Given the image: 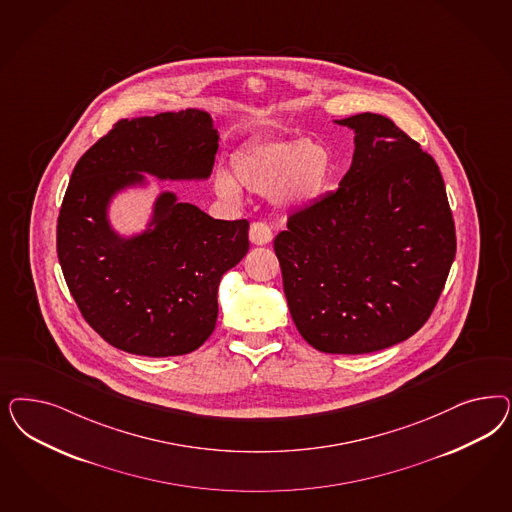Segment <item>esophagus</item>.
<instances>
[{"mask_svg": "<svg viewBox=\"0 0 512 512\" xmlns=\"http://www.w3.org/2000/svg\"><path fill=\"white\" fill-rule=\"evenodd\" d=\"M248 239L252 245H267L273 239V231L264 222H252L248 230Z\"/></svg>", "mask_w": 512, "mask_h": 512, "instance_id": "esophagus-1", "label": "esophagus"}]
</instances>
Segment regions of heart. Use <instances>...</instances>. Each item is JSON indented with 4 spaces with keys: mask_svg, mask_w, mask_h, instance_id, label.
<instances>
[{
    "mask_svg": "<svg viewBox=\"0 0 512 512\" xmlns=\"http://www.w3.org/2000/svg\"><path fill=\"white\" fill-rule=\"evenodd\" d=\"M333 154L303 135L258 139L231 158V173H218L216 194L237 201L241 192L271 196L284 211H305L326 198L333 181Z\"/></svg>",
    "mask_w": 512,
    "mask_h": 512,
    "instance_id": "obj_1",
    "label": "heart"
}]
</instances>
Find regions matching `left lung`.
Returning <instances> with one entry per match:
<instances>
[{
    "instance_id": "obj_1",
    "label": "left lung",
    "mask_w": 512,
    "mask_h": 512,
    "mask_svg": "<svg viewBox=\"0 0 512 512\" xmlns=\"http://www.w3.org/2000/svg\"><path fill=\"white\" fill-rule=\"evenodd\" d=\"M354 132L339 188L275 239L297 331L328 354H369L420 330L443 292L456 231L435 160L386 116L333 120Z\"/></svg>"
}]
</instances>
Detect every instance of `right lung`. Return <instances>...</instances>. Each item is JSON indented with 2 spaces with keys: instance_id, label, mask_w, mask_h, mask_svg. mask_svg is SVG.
<instances>
[{
  "instance_id": "obj_1",
  "label": "right lung",
  "mask_w": 512,
  "mask_h": 512,
  "mask_svg": "<svg viewBox=\"0 0 512 512\" xmlns=\"http://www.w3.org/2000/svg\"><path fill=\"white\" fill-rule=\"evenodd\" d=\"M220 133L207 111L120 120L77 162L58 216L56 248L84 320L113 347L165 358L215 330L218 284L248 252L247 220H215L162 190L141 230H118L116 198L156 181H207Z\"/></svg>"
}]
</instances>
